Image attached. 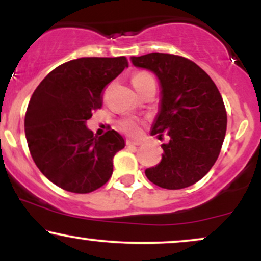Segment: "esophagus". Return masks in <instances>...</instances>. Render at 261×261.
<instances>
[{
  "label": "esophagus",
  "mask_w": 261,
  "mask_h": 261,
  "mask_svg": "<svg viewBox=\"0 0 261 261\" xmlns=\"http://www.w3.org/2000/svg\"><path fill=\"white\" fill-rule=\"evenodd\" d=\"M140 141H134V140H126V145L127 146H139Z\"/></svg>",
  "instance_id": "1"
}]
</instances>
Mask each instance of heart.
I'll return each instance as SVG.
<instances>
[{"label": "heart", "mask_w": 261, "mask_h": 261, "mask_svg": "<svg viewBox=\"0 0 261 261\" xmlns=\"http://www.w3.org/2000/svg\"><path fill=\"white\" fill-rule=\"evenodd\" d=\"M148 81H153L152 76L147 72H137L135 73L131 79V82H133V86L135 89L139 88L140 86H142L143 83L148 82ZM121 128L124 131H126L128 134H136L137 133V122L134 120H126L121 122Z\"/></svg>", "instance_id": "b5f03b06"}]
</instances>
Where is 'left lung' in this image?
<instances>
[{"instance_id": "1", "label": "left lung", "mask_w": 261, "mask_h": 261, "mask_svg": "<svg viewBox=\"0 0 261 261\" xmlns=\"http://www.w3.org/2000/svg\"><path fill=\"white\" fill-rule=\"evenodd\" d=\"M130 60L158 79L161 98L151 135L169 136L161 162L145 174L169 190L190 187L207 174L220 154L227 128L222 97L208 74L181 56L152 53Z\"/></svg>"}]
</instances>
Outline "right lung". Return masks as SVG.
<instances>
[{
  "instance_id": "right-lung-1",
  "label": "right lung",
  "mask_w": 261,
  "mask_h": 261,
  "mask_svg": "<svg viewBox=\"0 0 261 261\" xmlns=\"http://www.w3.org/2000/svg\"><path fill=\"white\" fill-rule=\"evenodd\" d=\"M120 58H81L58 66L33 93L25 113L29 151L40 172L66 191L87 194L113 174V158L125 147L115 130L97 136L87 127L101 107V92L127 67Z\"/></svg>"
}]
</instances>
